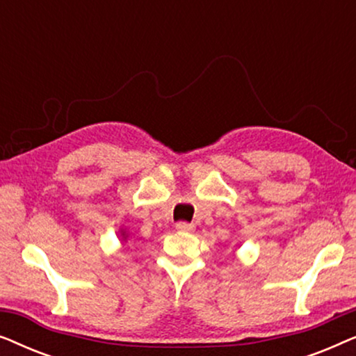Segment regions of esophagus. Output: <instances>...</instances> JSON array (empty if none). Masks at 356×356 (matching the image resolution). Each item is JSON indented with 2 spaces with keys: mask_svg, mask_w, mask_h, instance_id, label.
Wrapping results in <instances>:
<instances>
[{
  "mask_svg": "<svg viewBox=\"0 0 356 356\" xmlns=\"http://www.w3.org/2000/svg\"><path fill=\"white\" fill-rule=\"evenodd\" d=\"M194 228H196V227H194L193 223H188V222H179V223H177V230L184 232V233H193Z\"/></svg>",
  "mask_w": 356,
  "mask_h": 356,
  "instance_id": "34e87169",
  "label": "esophagus"
}]
</instances>
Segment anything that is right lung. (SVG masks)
Masks as SVG:
<instances>
[{"label":"right lung","mask_w":356,"mask_h":356,"mask_svg":"<svg viewBox=\"0 0 356 356\" xmlns=\"http://www.w3.org/2000/svg\"><path fill=\"white\" fill-rule=\"evenodd\" d=\"M121 235H123V238H124V240H126V236H128V235H126V233H124V232H121Z\"/></svg>","instance_id":"right-lung-1"}]
</instances>
